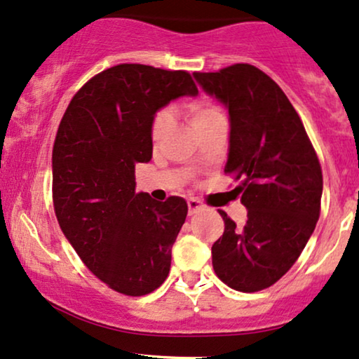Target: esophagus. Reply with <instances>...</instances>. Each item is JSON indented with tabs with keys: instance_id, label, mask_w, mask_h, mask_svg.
Here are the masks:
<instances>
[{
	"instance_id": "34e87169",
	"label": "esophagus",
	"mask_w": 359,
	"mask_h": 359,
	"mask_svg": "<svg viewBox=\"0 0 359 359\" xmlns=\"http://www.w3.org/2000/svg\"><path fill=\"white\" fill-rule=\"evenodd\" d=\"M203 208H205V206H203L198 200H194V198H191V200H188V215L189 216L196 215L198 211L203 210Z\"/></svg>"
}]
</instances>
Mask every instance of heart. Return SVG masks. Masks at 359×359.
Segmentation results:
<instances>
[{
	"mask_svg": "<svg viewBox=\"0 0 359 359\" xmlns=\"http://www.w3.org/2000/svg\"><path fill=\"white\" fill-rule=\"evenodd\" d=\"M184 111H187V116L191 123V126L194 128V131L201 130L203 126H206L208 123L215 121L223 116L221 109L218 106L211 103V101L206 100H196L191 101L184 106ZM171 126V113L166 111V109H161L154 114L153 123H151V138L153 141H159L163 136L166 135L168 130Z\"/></svg>",
	"mask_w": 359,
	"mask_h": 359,
	"instance_id": "obj_1",
	"label": "heart"
}]
</instances>
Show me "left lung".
<instances>
[{
  "label": "left lung",
  "mask_w": 359,
  "mask_h": 359,
  "mask_svg": "<svg viewBox=\"0 0 359 359\" xmlns=\"http://www.w3.org/2000/svg\"><path fill=\"white\" fill-rule=\"evenodd\" d=\"M203 91L226 106L224 171L248 210L245 226L224 211V233L211 248L215 273L229 287L255 293L274 285L299 258L320 218L323 175L298 113L256 66L194 73Z\"/></svg>",
  "instance_id": "1"
}]
</instances>
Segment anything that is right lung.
I'll list each match as a JSON object with an SVG mask.
<instances>
[{
	"mask_svg": "<svg viewBox=\"0 0 359 359\" xmlns=\"http://www.w3.org/2000/svg\"><path fill=\"white\" fill-rule=\"evenodd\" d=\"M187 72L118 65L73 96L53 146V203L61 231L88 269L128 296L165 283L188 215L183 198L136 193L135 165L153 154L154 114L196 96Z\"/></svg>",
	"mask_w": 359,
	"mask_h": 359,
	"instance_id": "obj_1",
	"label": "right lung"
}]
</instances>
